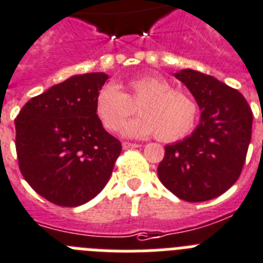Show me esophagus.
Returning a JSON list of instances; mask_svg holds the SVG:
<instances>
[{
	"label": "esophagus",
	"instance_id": "esophagus-1",
	"mask_svg": "<svg viewBox=\"0 0 263 263\" xmlns=\"http://www.w3.org/2000/svg\"><path fill=\"white\" fill-rule=\"evenodd\" d=\"M139 144L136 143H129V142H123V148L124 149H131V148H138Z\"/></svg>",
	"mask_w": 263,
	"mask_h": 263
}]
</instances>
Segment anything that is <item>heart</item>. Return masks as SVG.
I'll use <instances>...</instances> for the list:
<instances>
[{
  "instance_id": "1",
  "label": "heart",
  "mask_w": 263,
  "mask_h": 263,
  "mask_svg": "<svg viewBox=\"0 0 263 263\" xmlns=\"http://www.w3.org/2000/svg\"><path fill=\"white\" fill-rule=\"evenodd\" d=\"M139 104L140 116L125 128V135L143 138L156 134L162 142H176L195 127L198 107L189 95L173 89L158 74H142L125 83V93L107 84L96 95L95 111L109 132H121Z\"/></svg>"
}]
</instances>
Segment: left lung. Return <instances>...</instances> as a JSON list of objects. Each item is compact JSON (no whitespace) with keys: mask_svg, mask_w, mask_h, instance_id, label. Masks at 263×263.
Returning a JSON list of instances; mask_svg holds the SVG:
<instances>
[{"mask_svg":"<svg viewBox=\"0 0 263 263\" xmlns=\"http://www.w3.org/2000/svg\"><path fill=\"white\" fill-rule=\"evenodd\" d=\"M182 81L199 105V125L165 145L158 167L163 186L187 202L222 195L237 182L251 140L253 112L237 89L198 70L182 69Z\"/></svg>","mask_w":263,"mask_h":263,"instance_id":"obj_1","label":"left lung"}]
</instances>
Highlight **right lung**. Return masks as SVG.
Returning <instances> with one entry per match:
<instances>
[{
  "label": "right lung",
  "mask_w": 263,
  "mask_h": 263,
  "mask_svg": "<svg viewBox=\"0 0 263 263\" xmlns=\"http://www.w3.org/2000/svg\"><path fill=\"white\" fill-rule=\"evenodd\" d=\"M103 72L76 74L32 98L15 118L20 171L37 194L57 206L93 199L111 178L121 143L103 128L96 95Z\"/></svg>",
  "instance_id": "right-lung-1"
}]
</instances>
